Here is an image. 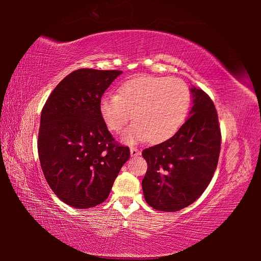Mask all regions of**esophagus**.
<instances>
[{"mask_svg":"<svg viewBox=\"0 0 261 261\" xmlns=\"http://www.w3.org/2000/svg\"><path fill=\"white\" fill-rule=\"evenodd\" d=\"M130 153H131V157H138V156H140V154H141V152L138 150L137 148H134V147H131Z\"/></svg>","mask_w":261,"mask_h":261,"instance_id":"1","label":"esophagus"}]
</instances>
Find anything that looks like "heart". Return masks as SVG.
Instances as JSON below:
<instances>
[{"mask_svg": "<svg viewBox=\"0 0 261 261\" xmlns=\"http://www.w3.org/2000/svg\"><path fill=\"white\" fill-rule=\"evenodd\" d=\"M191 107V91L179 79L137 76L121 84L118 94L99 101V114L111 131L120 132L136 120L123 135L125 142L159 143L173 137L184 123Z\"/></svg>", "mask_w": 261, "mask_h": 261, "instance_id": "obj_1", "label": "heart"}]
</instances>
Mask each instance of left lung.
Segmentation results:
<instances>
[{
	"instance_id": "left-lung-1",
	"label": "left lung",
	"mask_w": 261,
	"mask_h": 261,
	"mask_svg": "<svg viewBox=\"0 0 261 261\" xmlns=\"http://www.w3.org/2000/svg\"><path fill=\"white\" fill-rule=\"evenodd\" d=\"M193 107L180 129L159 145L147 148L142 179L146 202L164 212L184 208L202 195L220 156L221 130L214 103L204 91L191 88Z\"/></svg>"
}]
</instances>
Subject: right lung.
I'll return each mask as SVG.
<instances>
[{
	"label": "right lung",
	"instance_id": "obj_1",
	"mask_svg": "<svg viewBox=\"0 0 261 261\" xmlns=\"http://www.w3.org/2000/svg\"><path fill=\"white\" fill-rule=\"evenodd\" d=\"M121 70L81 68L59 83L41 111L38 153L53 192L76 208L108 198L130 149L119 145L99 114V101Z\"/></svg>",
	"mask_w": 261,
	"mask_h": 261
}]
</instances>
